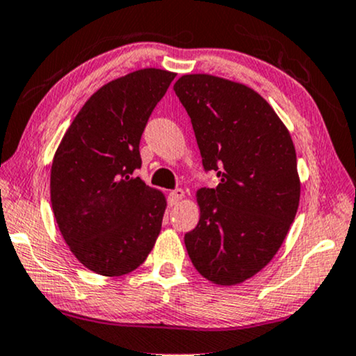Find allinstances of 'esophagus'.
<instances>
[{
  "label": "esophagus",
  "instance_id": "1",
  "mask_svg": "<svg viewBox=\"0 0 356 356\" xmlns=\"http://www.w3.org/2000/svg\"><path fill=\"white\" fill-rule=\"evenodd\" d=\"M184 197V191L183 189H175V191H172L168 195V202L170 206H177L179 204V201H181Z\"/></svg>",
  "mask_w": 356,
  "mask_h": 356
}]
</instances>
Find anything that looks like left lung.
Instances as JSON below:
<instances>
[{
	"label": "left lung",
	"instance_id": "1",
	"mask_svg": "<svg viewBox=\"0 0 356 356\" xmlns=\"http://www.w3.org/2000/svg\"><path fill=\"white\" fill-rule=\"evenodd\" d=\"M173 90L191 118L202 165L220 178L196 191L200 222L184 245L211 283L240 284L268 265L296 218L293 138L268 101L242 83L193 73Z\"/></svg>",
	"mask_w": 356,
	"mask_h": 356
}]
</instances>
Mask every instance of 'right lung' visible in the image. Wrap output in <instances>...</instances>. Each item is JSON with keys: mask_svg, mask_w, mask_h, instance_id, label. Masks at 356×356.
<instances>
[{"mask_svg": "<svg viewBox=\"0 0 356 356\" xmlns=\"http://www.w3.org/2000/svg\"><path fill=\"white\" fill-rule=\"evenodd\" d=\"M177 73L142 68L106 83L83 104L50 170V202L76 260L103 276L134 271L154 248L167 197L147 186L142 132Z\"/></svg>", "mask_w": 356, "mask_h": 356, "instance_id": "right-lung-1", "label": "right lung"}]
</instances>
